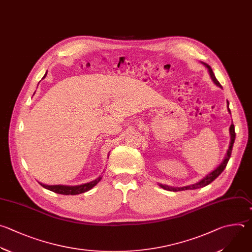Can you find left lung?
I'll list each match as a JSON object with an SVG mask.
<instances>
[{
    "label": "left lung",
    "instance_id": "left-lung-1",
    "mask_svg": "<svg viewBox=\"0 0 252 252\" xmlns=\"http://www.w3.org/2000/svg\"><path fill=\"white\" fill-rule=\"evenodd\" d=\"M202 64L205 65V67L208 69V72L210 74V77L211 79L213 80V82L216 84V85L220 88H221V85L220 84V82L217 80L211 66L205 62H202ZM227 104V111L228 113L230 114V110L228 108L229 106V103L226 102ZM229 134H230V141H229V146H228V149L226 151V154L223 158V160L221 161V163L217 167V168L215 170H213L210 174H208L207 176H205L202 180H200L199 182L195 183V184H192V185H188V186H184V187H170L168 185H162V184H158L161 188H163L164 190H167V191H173V192H177V191H185V190H195V189H199V188H202V187H205L207 185H209L210 183H212L225 168V166L230 158V154H231V150H232V146H233V142H234V139H235V132H234V126L233 124L230 125L229 126Z\"/></svg>",
    "mask_w": 252,
    "mask_h": 252
}]
</instances>
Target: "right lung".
Instances as JSON below:
<instances>
[{
  "instance_id": "obj_1",
  "label": "right lung",
  "mask_w": 252,
  "mask_h": 252,
  "mask_svg": "<svg viewBox=\"0 0 252 252\" xmlns=\"http://www.w3.org/2000/svg\"><path fill=\"white\" fill-rule=\"evenodd\" d=\"M47 73V72H46ZM43 76V78H45L46 76ZM42 78V79H43ZM109 157V156H108ZM103 176H99L97 179L89 182V183H85V184H82V185H76V186H67V185H45L42 184L40 182H38L43 188L52 191L54 193L57 194H61V195H78V194H82V193H85L89 190H91L93 187H95L102 179Z\"/></svg>"
}]
</instances>
